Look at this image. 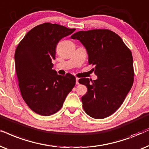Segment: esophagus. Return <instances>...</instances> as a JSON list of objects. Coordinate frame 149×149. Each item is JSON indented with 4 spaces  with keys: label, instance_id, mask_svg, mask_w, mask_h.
I'll return each instance as SVG.
<instances>
[{
    "label": "esophagus",
    "instance_id": "esophagus-1",
    "mask_svg": "<svg viewBox=\"0 0 149 149\" xmlns=\"http://www.w3.org/2000/svg\"><path fill=\"white\" fill-rule=\"evenodd\" d=\"M76 84H80V83H79V78H76Z\"/></svg>",
    "mask_w": 149,
    "mask_h": 149
}]
</instances>
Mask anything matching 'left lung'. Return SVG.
<instances>
[{"label":"left lung","mask_w":149,"mask_h":149,"mask_svg":"<svg viewBox=\"0 0 149 149\" xmlns=\"http://www.w3.org/2000/svg\"><path fill=\"white\" fill-rule=\"evenodd\" d=\"M86 47L88 64L97 76L96 80L81 78L87 87L82 97L83 108L92 118H104L118 110L134 83L132 52L122 39L108 29L79 31L71 35Z\"/></svg>","instance_id":"obj_1"}]
</instances>
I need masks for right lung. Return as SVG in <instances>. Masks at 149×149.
<instances>
[{
  "instance_id": "right-lung-1",
  "label": "right lung",
  "mask_w": 149,
  "mask_h": 149,
  "mask_svg": "<svg viewBox=\"0 0 149 149\" xmlns=\"http://www.w3.org/2000/svg\"><path fill=\"white\" fill-rule=\"evenodd\" d=\"M75 31L57 24H41L28 32L15 49V70L22 97L39 115L47 116L58 112L76 84L74 76L58 75L52 63L59 41Z\"/></svg>"
}]
</instances>
